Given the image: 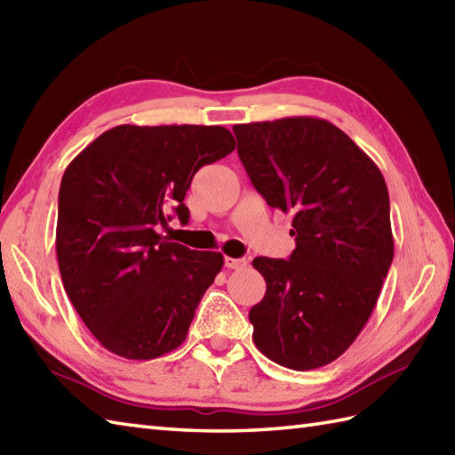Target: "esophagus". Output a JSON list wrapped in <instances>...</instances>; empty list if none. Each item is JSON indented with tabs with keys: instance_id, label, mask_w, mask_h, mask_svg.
<instances>
[{
	"instance_id": "34e87169",
	"label": "esophagus",
	"mask_w": 455,
	"mask_h": 455,
	"mask_svg": "<svg viewBox=\"0 0 455 455\" xmlns=\"http://www.w3.org/2000/svg\"><path fill=\"white\" fill-rule=\"evenodd\" d=\"M248 262L244 258H225V266L228 267V269H243L244 266H246Z\"/></svg>"
}]
</instances>
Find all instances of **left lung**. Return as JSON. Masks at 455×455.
<instances>
[{"mask_svg":"<svg viewBox=\"0 0 455 455\" xmlns=\"http://www.w3.org/2000/svg\"><path fill=\"white\" fill-rule=\"evenodd\" d=\"M238 156L269 207L291 212L289 259L254 258L266 295L250 308L254 344L307 371L362 332L393 262L389 193L379 168L332 123L285 117L233 127Z\"/></svg>","mask_w":455,"mask_h":455,"instance_id":"1","label":"left lung"}]
</instances>
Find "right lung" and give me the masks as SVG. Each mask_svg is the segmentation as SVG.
Segmentation results:
<instances>
[{
    "label": "right lung",
    "mask_w": 455,
    "mask_h": 455,
    "mask_svg": "<svg viewBox=\"0 0 455 455\" xmlns=\"http://www.w3.org/2000/svg\"><path fill=\"white\" fill-rule=\"evenodd\" d=\"M236 148L233 132L205 124H119L76 156L58 193L56 256L62 283L103 347L154 360L186 340L203 293L225 258L158 233L196 172Z\"/></svg>",
    "instance_id": "right-lung-1"
}]
</instances>
